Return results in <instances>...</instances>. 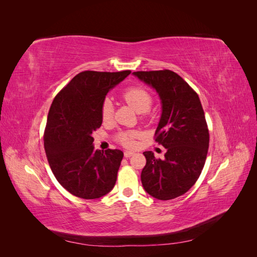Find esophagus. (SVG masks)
<instances>
[{
	"mask_svg": "<svg viewBox=\"0 0 257 257\" xmlns=\"http://www.w3.org/2000/svg\"><path fill=\"white\" fill-rule=\"evenodd\" d=\"M134 154L135 153L133 151H125V152H124V157H125V158H131V157H133Z\"/></svg>",
	"mask_w": 257,
	"mask_h": 257,
	"instance_id": "obj_1",
	"label": "esophagus"
}]
</instances>
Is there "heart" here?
Returning <instances> with one entry per match:
<instances>
[{"label": "heart", "mask_w": 257, "mask_h": 257, "mask_svg": "<svg viewBox=\"0 0 257 257\" xmlns=\"http://www.w3.org/2000/svg\"><path fill=\"white\" fill-rule=\"evenodd\" d=\"M122 98L137 112H142L144 116L149 113V109L153 103L151 93L139 85L130 87L122 93ZM113 107L109 99H105L100 109V116L104 123H109L112 120ZM138 137V133L135 131H123L116 135L115 139L124 147H134L135 139Z\"/></svg>", "instance_id": "heart-1"}]
</instances>
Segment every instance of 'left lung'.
I'll return each mask as SVG.
<instances>
[{
    "label": "left lung",
    "mask_w": 257,
    "mask_h": 257,
    "mask_svg": "<svg viewBox=\"0 0 257 257\" xmlns=\"http://www.w3.org/2000/svg\"><path fill=\"white\" fill-rule=\"evenodd\" d=\"M153 87L162 100V115L155 142L166 148L165 159L146 151L142 183L148 194L161 200L183 195L195 184L204 168L209 130L197 93L169 69L134 72Z\"/></svg>",
    "instance_id": "1"
}]
</instances>
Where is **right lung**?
I'll return each instance as SVG.
<instances>
[{"label": "right lung", "instance_id": "1", "mask_svg": "<svg viewBox=\"0 0 257 257\" xmlns=\"http://www.w3.org/2000/svg\"><path fill=\"white\" fill-rule=\"evenodd\" d=\"M130 74L81 72L53 98L44 132L45 151L58 182L77 197L99 198L115 184L123 152L95 151L92 133L102 125L100 109L108 91Z\"/></svg>", "mask_w": 257, "mask_h": 257}]
</instances>
